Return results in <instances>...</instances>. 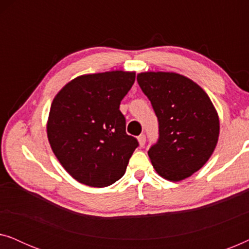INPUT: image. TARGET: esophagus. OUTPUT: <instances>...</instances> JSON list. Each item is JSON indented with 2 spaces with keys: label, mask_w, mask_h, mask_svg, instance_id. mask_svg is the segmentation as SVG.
Listing matches in <instances>:
<instances>
[{
  "label": "esophagus",
  "mask_w": 249,
  "mask_h": 249,
  "mask_svg": "<svg viewBox=\"0 0 249 249\" xmlns=\"http://www.w3.org/2000/svg\"><path fill=\"white\" fill-rule=\"evenodd\" d=\"M138 142H139V145L141 146H144L145 142H146V136L145 135H141L138 137Z\"/></svg>",
  "instance_id": "esophagus-1"
}]
</instances>
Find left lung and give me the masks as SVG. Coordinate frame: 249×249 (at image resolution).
<instances>
[{
	"mask_svg": "<svg viewBox=\"0 0 249 249\" xmlns=\"http://www.w3.org/2000/svg\"><path fill=\"white\" fill-rule=\"evenodd\" d=\"M137 81L159 121V139L148 151L155 171L171 181L188 178L217 144L215 107L203 88L179 73L142 72Z\"/></svg>",
	"mask_w": 249,
	"mask_h": 249,
	"instance_id": "left-lung-1",
	"label": "left lung"
}]
</instances>
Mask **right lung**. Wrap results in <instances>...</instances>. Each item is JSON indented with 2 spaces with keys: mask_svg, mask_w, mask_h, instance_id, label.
Wrapping results in <instances>:
<instances>
[{
  "mask_svg": "<svg viewBox=\"0 0 249 249\" xmlns=\"http://www.w3.org/2000/svg\"><path fill=\"white\" fill-rule=\"evenodd\" d=\"M135 78L119 70L84 74L54 97L47 137L59 162L80 183L102 188L124 175L138 142L125 132L119 107Z\"/></svg>",
  "mask_w": 249,
  "mask_h": 249,
  "instance_id": "1",
  "label": "right lung"
}]
</instances>
